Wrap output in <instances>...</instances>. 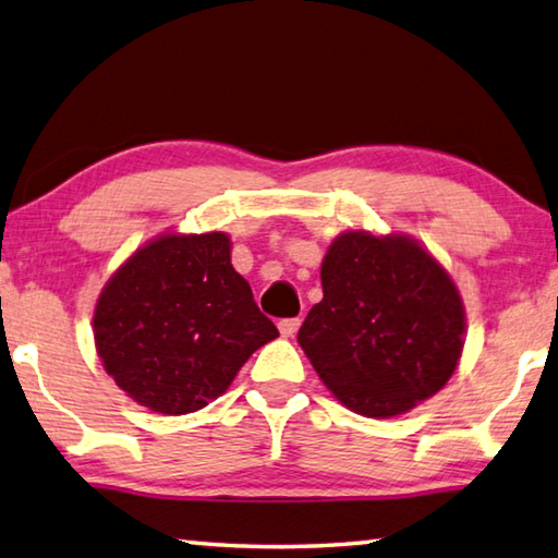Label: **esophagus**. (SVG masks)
<instances>
[{"label":"esophagus","mask_w":558,"mask_h":558,"mask_svg":"<svg viewBox=\"0 0 558 558\" xmlns=\"http://www.w3.org/2000/svg\"><path fill=\"white\" fill-rule=\"evenodd\" d=\"M298 327H300V317H288V319H280V323H278V329H280L282 337H292L298 332Z\"/></svg>","instance_id":"34e87169"}]
</instances>
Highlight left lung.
<instances>
[{
	"label": "left lung",
	"instance_id": "8db88e82",
	"mask_svg": "<svg viewBox=\"0 0 558 558\" xmlns=\"http://www.w3.org/2000/svg\"><path fill=\"white\" fill-rule=\"evenodd\" d=\"M319 278L323 300L298 342L347 409L391 418L448 384L465 344V307L418 241L347 231L329 245Z\"/></svg>",
	"mask_w": 558,
	"mask_h": 558
}]
</instances>
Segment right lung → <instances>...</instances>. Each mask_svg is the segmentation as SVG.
I'll list each match as a JSON object with an SVG mask.
<instances>
[{
	"mask_svg": "<svg viewBox=\"0 0 558 558\" xmlns=\"http://www.w3.org/2000/svg\"><path fill=\"white\" fill-rule=\"evenodd\" d=\"M106 372L149 411L182 415L229 389L248 356L278 337L231 266V239L165 233L132 253L93 315Z\"/></svg>",
	"mask_w": 558,
	"mask_h": 558,
	"instance_id": "right-lung-1",
	"label": "right lung"
}]
</instances>
